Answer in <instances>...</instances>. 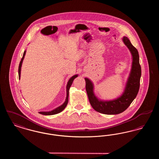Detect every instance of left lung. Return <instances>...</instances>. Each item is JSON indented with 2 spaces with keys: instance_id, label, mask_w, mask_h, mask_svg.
Masks as SVG:
<instances>
[{
  "instance_id": "obj_1",
  "label": "left lung",
  "mask_w": 159,
  "mask_h": 159,
  "mask_svg": "<svg viewBox=\"0 0 159 159\" xmlns=\"http://www.w3.org/2000/svg\"><path fill=\"white\" fill-rule=\"evenodd\" d=\"M123 41L132 53V64L125 90L121 96L118 98L109 101L98 100L93 93V86L91 80L88 78L84 79L86 91L90 104L95 110L101 113L117 114L123 112L136 98L139 89L141 68L139 64L138 52L127 37L123 38Z\"/></svg>"
}]
</instances>
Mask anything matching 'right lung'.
Instances as JSON below:
<instances>
[{
	"label": "right lung",
	"instance_id": "obj_1",
	"mask_svg": "<svg viewBox=\"0 0 159 159\" xmlns=\"http://www.w3.org/2000/svg\"><path fill=\"white\" fill-rule=\"evenodd\" d=\"M25 51L23 53V57L21 60V61L20 62V64H19V67H18V76H19V79H20V75H21V65H22V62H23V59L24 58V56H25ZM77 77V75H75V76L71 77L70 80H68V83H67V97H66V99L64 102V103L61 105V106L58 107V108H55V110H53L52 111H42V112H39V113L41 114H43V115H53V114H56L59 113L61 112L66 107L67 105L68 104V95H69V89L70 88V86H71L72 83L74 80V79Z\"/></svg>",
	"mask_w": 159,
	"mask_h": 159
}]
</instances>
